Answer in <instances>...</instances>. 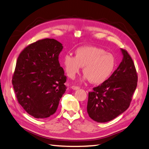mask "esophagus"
I'll use <instances>...</instances> for the list:
<instances>
[{"label": "esophagus", "instance_id": "34e87169", "mask_svg": "<svg viewBox=\"0 0 149 149\" xmlns=\"http://www.w3.org/2000/svg\"><path fill=\"white\" fill-rule=\"evenodd\" d=\"M71 88H72V89H73V90H74V91H76V90H78V89L80 88V87H77V86H74V85H73V86H72V87H71Z\"/></svg>", "mask_w": 149, "mask_h": 149}]
</instances>
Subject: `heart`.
I'll list each match as a JSON object with an SVG mask.
<instances>
[{
  "label": "heart",
  "mask_w": 149,
  "mask_h": 149,
  "mask_svg": "<svg viewBox=\"0 0 149 149\" xmlns=\"http://www.w3.org/2000/svg\"><path fill=\"white\" fill-rule=\"evenodd\" d=\"M66 74L73 79L84 67L85 80L92 84H101L110 77L115 66L114 56L96 47H80L75 51V57L66 54L63 58Z\"/></svg>",
  "instance_id": "1"
}]
</instances>
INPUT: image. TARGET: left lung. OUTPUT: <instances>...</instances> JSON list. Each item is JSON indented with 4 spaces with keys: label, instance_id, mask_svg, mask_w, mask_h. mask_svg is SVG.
<instances>
[{
    "label": "left lung",
    "instance_id": "1",
    "mask_svg": "<svg viewBox=\"0 0 149 149\" xmlns=\"http://www.w3.org/2000/svg\"><path fill=\"white\" fill-rule=\"evenodd\" d=\"M117 69L108 80L88 92L87 113L92 120L107 122L129 108L137 86L138 76L134 62L126 50Z\"/></svg>",
    "mask_w": 149,
    "mask_h": 149
}]
</instances>
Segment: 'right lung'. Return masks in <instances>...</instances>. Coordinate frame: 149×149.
I'll list each match as a JSON object with an SVG mask.
<instances>
[{
	"label": "right lung",
	"instance_id": "obj_1",
	"mask_svg": "<svg viewBox=\"0 0 149 149\" xmlns=\"http://www.w3.org/2000/svg\"><path fill=\"white\" fill-rule=\"evenodd\" d=\"M62 45L54 39L32 43L17 59L12 84L18 101L36 118H45L57 111L66 91V77L58 55Z\"/></svg>",
	"mask_w": 149,
	"mask_h": 149
}]
</instances>
